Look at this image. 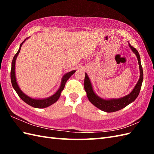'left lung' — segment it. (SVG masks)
Masks as SVG:
<instances>
[{"label":"left lung","instance_id":"obj_1","mask_svg":"<svg viewBox=\"0 0 154 154\" xmlns=\"http://www.w3.org/2000/svg\"><path fill=\"white\" fill-rule=\"evenodd\" d=\"M130 49L136 55L138 58V61L139 64L140 68V79L138 81V83L136 85V86L134 88V89L132 91V92L128 95L123 97L120 99H104L102 98L97 96L94 92L92 84H91V81L87 73H85V81H84V87L87 93V96L89 99L90 102L94 104V106L97 107L98 109L103 110L106 112H116L117 110H119L124 109L129 104L134 102L136 99L138 97L140 93V89L142 87V84L143 79V69L141 65V61H140V56L136 48L132 47L131 45L128 43Z\"/></svg>","mask_w":154,"mask_h":154}]
</instances>
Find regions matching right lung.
Masks as SVG:
<instances>
[{
  "instance_id": "obj_1",
  "label": "right lung",
  "mask_w": 154,
  "mask_h": 154,
  "mask_svg": "<svg viewBox=\"0 0 154 154\" xmlns=\"http://www.w3.org/2000/svg\"><path fill=\"white\" fill-rule=\"evenodd\" d=\"M28 38H26L25 40L23 41L20 45V48L18 51H17V53L15 54V55L13 57V60L12 61V67H11V83L12 85V87L14 88V89L15 91L17 93L18 95L20 97V98L23 100L26 103H27L29 105H30L32 106H33L34 108H38V109H42V108H46L48 107L49 106L51 105L54 103H55L56 101L59 99L60 95H61V91L63 90L65 83H66L67 81L69 79L72 75L75 73V72L76 71L75 70L71 71L69 73L65 74L64 76L62 78L61 80V85L59 88V89L57 91V92L55 93L53 95L48 97V98H45V99H32V98L28 97L26 94H24V93L20 89L18 83L16 82V75H15V63H16V57H17L18 55L19 54L20 51V49L23 43L27 40Z\"/></svg>"
}]
</instances>
